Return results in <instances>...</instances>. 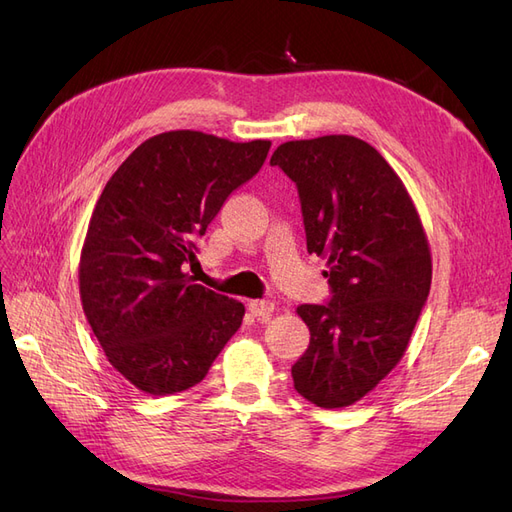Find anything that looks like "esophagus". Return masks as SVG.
I'll use <instances>...</instances> for the list:
<instances>
[{
	"label": "esophagus",
	"mask_w": 512,
	"mask_h": 512,
	"mask_svg": "<svg viewBox=\"0 0 512 512\" xmlns=\"http://www.w3.org/2000/svg\"><path fill=\"white\" fill-rule=\"evenodd\" d=\"M247 307H250V312L256 318H262V320H267L273 314V309H275V305L271 301H260V299L250 301V303H247Z\"/></svg>",
	"instance_id": "34e87169"
}]
</instances>
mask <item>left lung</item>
<instances>
[{"mask_svg":"<svg viewBox=\"0 0 512 512\" xmlns=\"http://www.w3.org/2000/svg\"><path fill=\"white\" fill-rule=\"evenodd\" d=\"M271 164L297 183L307 252L327 260L331 301L299 305L309 346L294 389L320 408H346L401 361L431 286L418 211L391 164L348 134L288 141Z\"/></svg>","mask_w":512,"mask_h":512,"instance_id":"8db88e82","label":"left lung"}]
</instances>
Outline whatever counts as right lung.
Here are the masks:
<instances>
[{
	"label": "right lung",
	"mask_w": 512,
	"mask_h": 512,
	"mask_svg": "<svg viewBox=\"0 0 512 512\" xmlns=\"http://www.w3.org/2000/svg\"><path fill=\"white\" fill-rule=\"evenodd\" d=\"M271 141L232 143L194 130L151 136L108 179L79 262L83 312L108 363L149 395L207 376L241 327L237 299L194 284L196 241Z\"/></svg>",
	"instance_id": "right-lung-1"
}]
</instances>
